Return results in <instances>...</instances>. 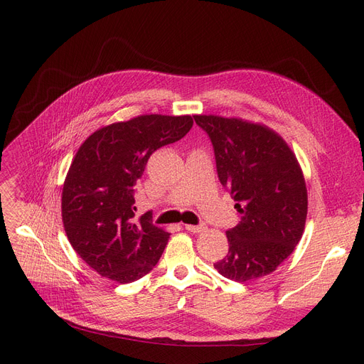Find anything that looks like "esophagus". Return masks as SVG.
<instances>
[{
	"mask_svg": "<svg viewBox=\"0 0 364 364\" xmlns=\"http://www.w3.org/2000/svg\"><path fill=\"white\" fill-rule=\"evenodd\" d=\"M206 228L205 224H198V225H193V224H186V230L187 232H192V233H200L203 232Z\"/></svg>",
	"mask_w": 364,
	"mask_h": 364,
	"instance_id": "34e87169",
	"label": "esophagus"
}]
</instances>
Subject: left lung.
Here are the masks:
<instances>
[{"label":"left lung","mask_w":364,"mask_h":364,"mask_svg":"<svg viewBox=\"0 0 364 364\" xmlns=\"http://www.w3.org/2000/svg\"><path fill=\"white\" fill-rule=\"evenodd\" d=\"M211 139L221 184L240 214L227 230L228 254L214 264L235 282L270 274L302 237L307 187L294 151L273 129L237 118L195 114Z\"/></svg>","instance_id":"left-lung-1"}]
</instances>
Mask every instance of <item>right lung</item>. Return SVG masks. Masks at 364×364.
Listing matches in <instances>:
<instances>
[{
    "mask_svg": "<svg viewBox=\"0 0 364 364\" xmlns=\"http://www.w3.org/2000/svg\"><path fill=\"white\" fill-rule=\"evenodd\" d=\"M190 114H141L92 132L72 161L63 184L62 218L73 250L92 270L118 283L141 279L155 267L169 233L139 220L136 183L150 155L183 139Z\"/></svg>",
    "mask_w": 364,
    "mask_h": 364,
    "instance_id": "add662e5",
    "label": "right lung"
}]
</instances>
